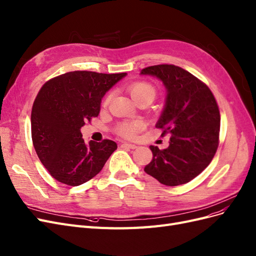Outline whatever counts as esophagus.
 <instances>
[{
  "label": "esophagus",
  "mask_w": 256,
  "mask_h": 256,
  "mask_svg": "<svg viewBox=\"0 0 256 256\" xmlns=\"http://www.w3.org/2000/svg\"><path fill=\"white\" fill-rule=\"evenodd\" d=\"M121 146H122V148H126V149H136V148H137L135 144H126V142L122 144H121Z\"/></svg>",
  "instance_id": "esophagus-1"
}]
</instances>
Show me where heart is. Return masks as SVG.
Returning <instances> with one entry per match:
<instances>
[{
  "instance_id": "b5f03b06",
  "label": "heart",
  "mask_w": 256,
  "mask_h": 256,
  "mask_svg": "<svg viewBox=\"0 0 256 256\" xmlns=\"http://www.w3.org/2000/svg\"><path fill=\"white\" fill-rule=\"evenodd\" d=\"M130 96L133 98V100L139 101L142 98H148V100L153 101L156 96V90L153 85L146 82H136V83L132 84L128 88ZM112 94H108L106 96L104 104H108L110 101ZM146 128V123L142 120H135L130 122H124L119 126L118 132L119 134L123 137L126 138H134L140 130H142Z\"/></svg>"
}]
</instances>
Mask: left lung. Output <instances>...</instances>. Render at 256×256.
<instances>
[{
    "label": "left lung",
    "mask_w": 256,
    "mask_h": 256,
    "mask_svg": "<svg viewBox=\"0 0 256 256\" xmlns=\"http://www.w3.org/2000/svg\"><path fill=\"white\" fill-rule=\"evenodd\" d=\"M158 78L166 98L155 126L169 134V146H150L153 158L148 174L166 186L190 182L208 166L218 148L220 114L210 88L174 64H158L140 71Z\"/></svg>",
    "instance_id": "1"
}]
</instances>
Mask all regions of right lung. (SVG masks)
<instances>
[{
  "instance_id": "right-lung-1",
  "label": "right lung",
  "mask_w": 256,
  "mask_h": 256,
  "mask_svg": "<svg viewBox=\"0 0 256 256\" xmlns=\"http://www.w3.org/2000/svg\"><path fill=\"white\" fill-rule=\"evenodd\" d=\"M126 73L72 71L41 87L32 110V139L40 162L62 184L78 186L102 170L117 144L110 139L86 144L85 122L100 112L105 94Z\"/></svg>"
}]
</instances>
